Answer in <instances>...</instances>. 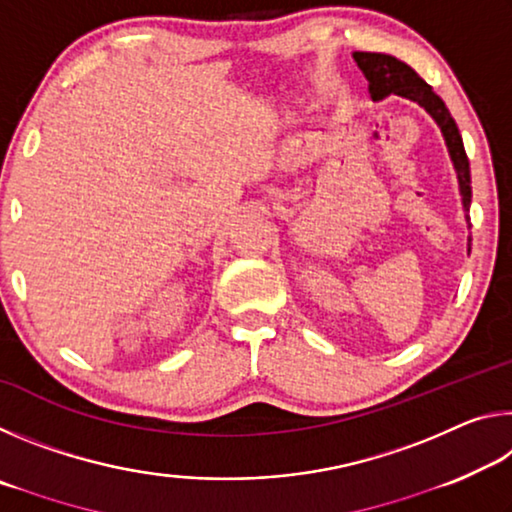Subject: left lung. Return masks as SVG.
<instances>
[{
  "label": "left lung",
  "instance_id": "obj_1",
  "mask_svg": "<svg viewBox=\"0 0 512 512\" xmlns=\"http://www.w3.org/2000/svg\"><path fill=\"white\" fill-rule=\"evenodd\" d=\"M352 56H354V60H357V65L363 72V76L368 79V90H370L372 101L384 99V97H388V94H397V97L411 99L418 103V106L427 110L433 117V121L440 126V133H443V137H445V144L449 149V155H452V162H454V169L458 176V187H461L463 207H465V212H470V203H472L470 160H467L463 137H461V133H458L454 117L449 115L445 101L431 90V85L427 81H422L409 65L402 63V60H397L395 56L370 54V51H354ZM467 219H470V216H467Z\"/></svg>",
  "mask_w": 512,
  "mask_h": 512
}]
</instances>
